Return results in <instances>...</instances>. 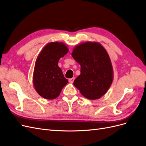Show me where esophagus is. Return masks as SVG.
<instances>
[{
  "mask_svg": "<svg viewBox=\"0 0 146 146\" xmlns=\"http://www.w3.org/2000/svg\"><path fill=\"white\" fill-rule=\"evenodd\" d=\"M74 79H75V78H69V83H72L74 82Z\"/></svg>",
  "mask_w": 146,
  "mask_h": 146,
  "instance_id": "esophagus-1",
  "label": "esophagus"
}]
</instances>
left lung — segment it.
<instances>
[{"instance_id": "left-lung-1", "label": "left lung", "mask_w": 146, "mask_h": 146, "mask_svg": "<svg viewBox=\"0 0 146 146\" xmlns=\"http://www.w3.org/2000/svg\"><path fill=\"white\" fill-rule=\"evenodd\" d=\"M72 56L80 64V75L74 85L86 98L104 96L113 82V68L107 52L98 42H86L75 47Z\"/></svg>"}]
</instances>
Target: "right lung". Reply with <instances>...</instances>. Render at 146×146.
Listing matches in <instances>:
<instances>
[{
  "label": "right lung",
  "mask_w": 146,
  "mask_h": 146,
  "mask_svg": "<svg viewBox=\"0 0 146 146\" xmlns=\"http://www.w3.org/2000/svg\"><path fill=\"white\" fill-rule=\"evenodd\" d=\"M68 52V47L62 42H53L44 47L35 63L33 85L36 92L46 99L58 97L63 88L68 83L58 61Z\"/></svg>",
  "instance_id": "right-lung-1"
}]
</instances>
